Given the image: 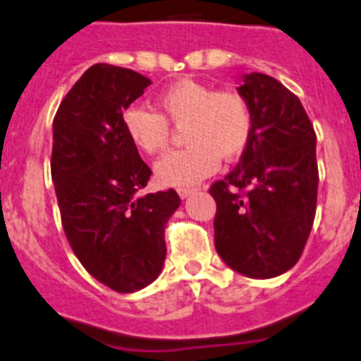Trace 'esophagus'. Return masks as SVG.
I'll use <instances>...</instances> for the list:
<instances>
[{"instance_id": "esophagus-1", "label": "esophagus", "mask_w": 361, "mask_h": 361, "mask_svg": "<svg viewBox=\"0 0 361 361\" xmlns=\"http://www.w3.org/2000/svg\"><path fill=\"white\" fill-rule=\"evenodd\" d=\"M196 192V189H180L178 190V194H180V198L185 200V198H189L190 194Z\"/></svg>"}]
</instances>
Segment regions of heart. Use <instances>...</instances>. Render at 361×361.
Wrapping results in <instances>:
<instances>
[{"instance_id": "heart-1", "label": "heart", "mask_w": 361, "mask_h": 361, "mask_svg": "<svg viewBox=\"0 0 361 361\" xmlns=\"http://www.w3.org/2000/svg\"><path fill=\"white\" fill-rule=\"evenodd\" d=\"M159 114L143 106H128L123 128L137 150L158 154L169 142V125L185 127L183 150L169 152L154 165L156 181L171 189H194L218 169L243 154L252 134L247 102L233 90H219L196 80L176 81L156 98Z\"/></svg>"}]
</instances>
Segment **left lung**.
<instances>
[{
	"label": "left lung",
	"instance_id": "1",
	"mask_svg": "<svg viewBox=\"0 0 361 361\" xmlns=\"http://www.w3.org/2000/svg\"><path fill=\"white\" fill-rule=\"evenodd\" d=\"M236 90L252 134L238 167L209 190L218 207L214 247L233 271L267 280L296 265L311 234L316 134L302 102L274 78L243 74Z\"/></svg>",
	"mask_w": 361,
	"mask_h": 361
}]
</instances>
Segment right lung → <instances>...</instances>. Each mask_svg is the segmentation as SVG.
Returning a JSON list of instances; mask_svg holds the SVG:
<instances>
[{
    "label": "right lung",
    "mask_w": 361,
    "mask_h": 361,
    "mask_svg": "<svg viewBox=\"0 0 361 361\" xmlns=\"http://www.w3.org/2000/svg\"><path fill=\"white\" fill-rule=\"evenodd\" d=\"M152 81L130 68L92 65L52 125V181L65 234L90 276L136 293L163 271L165 225L180 207L174 189L140 190L152 171L123 128V112Z\"/></svg>",
    "instance_id": "obj_1"
}]
</instances>
